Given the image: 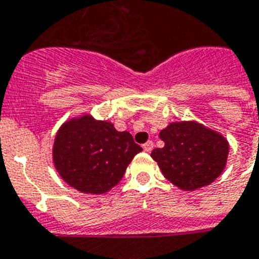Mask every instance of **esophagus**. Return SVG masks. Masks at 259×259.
I'll use <instances>...</instances> for the list:
<instances>
[{
    "mask_svg": "<svg viewBox=\"0 0 259 259\" xmlns=\"http://www.w3.org/2000/svg\"><path fill=\"white\" fill-rule=\"evenodd\" d=\"M152 148H154V144H152V142H147L143 144V150L146 151V152H151V151H152Z\"/></svg>",
    "mask_w": 259,
    "mask_h": 259,
    "instance_id": "esophagus-1",
    "label": "esophagus"
}]
</instances>
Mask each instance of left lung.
<instances>
[{"label":"left lung","instance_id":"1","mask_svg":"<svg viewBox=\"0 0 259 259\" xmlns=\"http://www.w3.org/2000/svg\"><path fill=\"white\" fill-rule=\"evenodd\" d=\"M163 148L151 158L165 179L182 191H195L211 185L223 172L229 156V142L222 134L195 120L172 121L159 134Z\"/></svg>","mask_w":259,"mask_h":259}]
</instances>
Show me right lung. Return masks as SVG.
I'll use <instances>...</instances> for the list:
<instances>
[{"label": "right lung", "mask_w": 259, "mask_h": 259, "mask_svg": "<svg viewBox=\"0 0 259 259\" xmlns=\"http://www.w3.org/2000/svg\"><path fill=\"white\" fill-rule=\"evenodd\" d=\"M143 148L130 132L90 113L71 117L56 134L52 159L65 183L84 194H105L119 183Z\"/></svg>", "instance_id": "1"}]
</instances>
